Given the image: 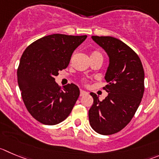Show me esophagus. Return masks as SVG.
<instances>
[{"instance_id": "esophagus-1", "label": "esophagus", "mask_w": 159, "mask_h": 159, "mask_svg": "<svg viewBox=\"0 0 159 159\" xmlns=\"http://www.w3.org/2000/svg\"><path fill=\"white\" fill-rule=\"evenodd\" d=\"M87 92H86L85 90H80V96L81 97L84 96V95H85V94H87Z\"/></svg>"}]
</instances>
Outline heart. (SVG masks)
Wrapping results in <instances>:
<instances>
[{"instance_id": "1", "label": "heart", "mask_w": 159, "mask_h": 159, "mask_svg": "<svg viewBox=\"0 0 159 159\" xmlns=\"http://www.w3.org/2000/svg\"><path fill=\"white\" fill-rule=\"evenodd\" d=\"M94 54H101L99 52H98V51H93V53L91 54V55H94Z\"/></svg>"}]
</instances>
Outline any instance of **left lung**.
<instances>
[{"mask_svg":"<svg viewBox=\"0 0 159 159\" xmlns=\"http://www.w3.org/2000/svg\"><path fill=\"white\" fill-rule=\"evenodd\" d=\"M109 57L104 90L108 96L100 101L90 93L93 103L89 110L90 126L98 134L111 135L122 130L131 121L144 92V72L141 61L128 45L112 37L92 36Z\"/></svg>","mask_w":159,"mask_h":159,"instance_id":"8db88e82","label":"left lung"}]
</instances>
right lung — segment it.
<instances>
[{
  "label": "right lung",
  "mask_w": 159,
  "mask_h": 159,
  "mask_svg": "<svg viewBox=\"0 0 159 159\" xmlns=\"http://www.w3.org/2000/svg\"><path fill=\"white\" fill-rule=\"evenodd\" d=\"M84 36L52 34L32 43L21 57L17 71L22 100L32 116L44 125H56L72 111L80 89L74 84L61 87L54 77L69 66Z\"/></svg>",
  "instance_id": "right-lung-1"
}]
</instances>
